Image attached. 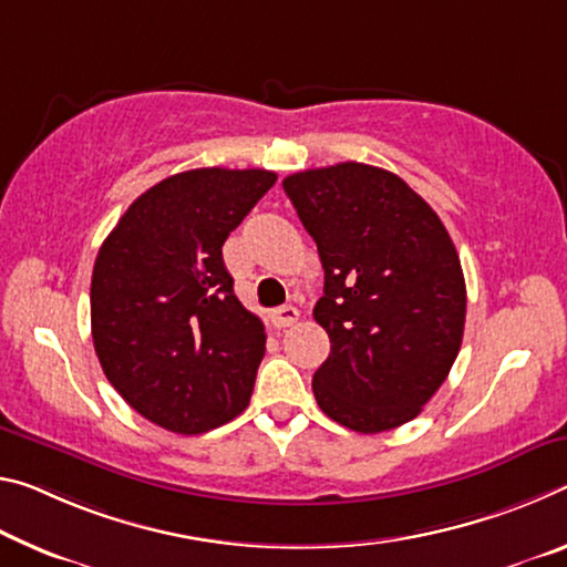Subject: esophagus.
<instances>
[{
  "label": "esophagus",
  "mask_w": 567,
  "mask_h": 567,
  "mask_svg": "<svg viewBox=\"0 0 567 567\" xmlns=\"http://www.w3.org/2000/svg\"><path fill=\"white\" fill-rule=\"evenodd\" d=\"M298 308H295V305H282V308H277L275 312H272V322L277 328H287V326H292L295 320H298Z\"/></svg>",
  "instance_id": "1"
}]
</instances>
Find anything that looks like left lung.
Here are the masks:
<instances>
[{"label":"left lung","instance_id":"1","mask_svg":"<svg viewBox=\"0 0 567 567\" xmlns=\"http://www.w3.org/2000/svg\"><path fill=\"white\" fill-rule=\"evenodd\" d=\"M282 188L326 269L312 310L330 338L312 375L318 406L358 434L406 424L462 348L466 287L452 237L403 178L379 166L300 171Z\"/></svg>","mask_w":567,"mask_h":567}]
</instances>
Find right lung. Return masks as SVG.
I'll use <instances>...</instances> for the list:
<instances>
[{"mask_svg":"<svg viewBox=\"0 0 567 567\" xmlns=\"http://www.w3.org/2000/svg\"><path fill=\"white\" fill-rule=\"evenodd\" d=\"M277 174L194 168L151 186L105 237L90 282L97 361L154 424L204 434L247 409L265 326L237 300L221 247Z\"/></svg>","mask_w":567,"mask_h":567,"instance_id":"right-lung-1","label":"right lung"}]
</instances>
